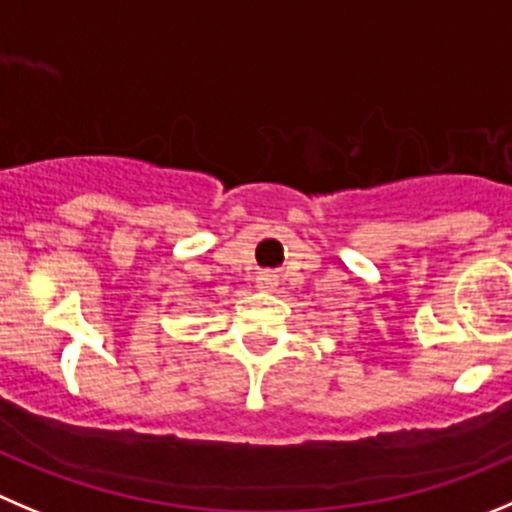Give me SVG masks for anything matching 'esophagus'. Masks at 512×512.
I'll list each match as a JSON object with an SVG mask.
<instances>
[{"label":"esophagus","instance_id":"34e87169","mask_svg":"<svg viewBox=\"0 0 512 512\" xmlns=\"http://www.w3.org/2000/svg\"><path fill=\"white\" fill-rule=\"evenodd\" d=\"M256 284H259V289H264V291H271V289H274L276 284H279V279H276V274H274V271H261V274H259V279H256Z\"/></svg>","mask_w":512,"mask_h":512}]
</instances>
